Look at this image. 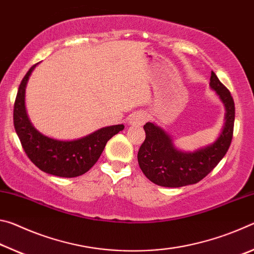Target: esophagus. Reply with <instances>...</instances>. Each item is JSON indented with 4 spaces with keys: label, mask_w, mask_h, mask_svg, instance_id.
Listing matches in <instances>:
<instances>
[{
    "label": "esophagus",
    "mask_w": 254,
    "mask_h": 254,
    "mask_svg": "<svg viewBox=\"0 0 254 254\" xmlns=\"http://www.w3.org/2000/svg\"><path fill=\"white\" fill-rule=\"evenodd\" d=\"M148 120V113L145 111H135L130 115V123L133 127L142 126Z\"/></svg>",
    "instance_id": "1"
}]
</instances>
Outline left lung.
<instances>
[{
	"mask_svg": "<svg viewBox=\"0 0 254 254\" xmlns=\"http://www.w3.org/2000/svg\"><path fill=\"white\" fill-rule=\"evenodd\" d=\"M209 86L225 107V123L220 136L212 144L187 152L176 148L173 137L160 127L151 122L145 123V140L137 152V162L150 182L158 186L174 188L196 184L206 177L226 154L233 137L234 101L214 71L210 74Z\"/></svg>",
	"mask_w": 254,
	"mask_h": 254,
	"instance_id": "obj_1",
	"label": "left lung"
}]
</instances>
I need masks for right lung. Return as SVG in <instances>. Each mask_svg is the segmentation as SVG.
I'll list each match as a JSON object with an SVG mask.
<instances>
[{"label": "right lung", "mask_w": 254, "mask_h": 254, "mask_svg": "<svg viewBox=\"0 0 254 254\" xmlns=\"http://www.w3.org/2000/svg\"><path fill=\"white\" fill-rule=\"evenodd\" d=\"M36 65L23 77L16 94L13 123L16 134L28 158L40 170L58 177L72 178L84 175L95 165L112 136L124 128L123 124L102 127L91 134L71 141L48 137L37 130L25 110V87Z\"/></svg>", "instance_id": "right-lung-1"}]
</instances>
